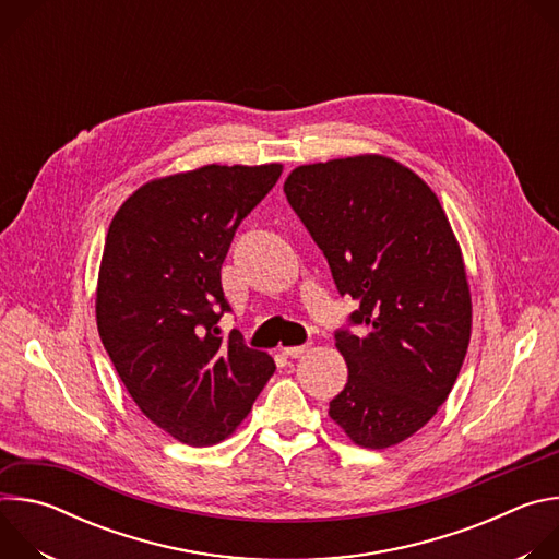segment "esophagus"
<instances>
[{"mask_svg": "<svg viewBox=\"0 0 559 559\" xmlns=\"http://www.w3.org/2000/svg\"><path fill=\"white\" fill-rule=\"evenodd\" d=\"M309 352V345H294V347H285L283 349V354L287 356V358H300L302 354H307Z\"/></svg>", "mask_w": 559, "mask_h": 559, "instance_id": "1", "label": "esophagus"}]
</instances>
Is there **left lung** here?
<instances>
[{"label":"left lung","instance_id":"8db88e82","mask_svg":"<svg viewBox=\"0 0 559 559\" xmlns=\"http://www.w3.org/2000/svg\"><path fill=\"white\" fill-rule=\"evenodd\" d=\"M283 190L338 294L360 305L334 334L349 376L330 416L365 449L403 442L447 401L471 338L449 218L418 175L378 154L300 166Z\"/></svg>","mask_w":559,"mask_h":559}]
</instances>
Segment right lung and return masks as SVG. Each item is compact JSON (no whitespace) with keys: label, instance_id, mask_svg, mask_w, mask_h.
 Instances as JSON below:
<instances>
[{"label":"right lung","instance_id":"add662e5","mask_svg":"<svg viewBox=\"0 0 559 559\" xmlns=\"http://www.w3.org/2000/svg\"><path fill=\"white\" fill-rule=\"evenodd\" d=\"M283 168L203 166L139 188L115 214L99 270L97 328L136 407L190 447L227 438L276 365L238 332L221 265L241 221Z\"/></svg>","mask_w":559,"mask_h":559}]
</instances>
